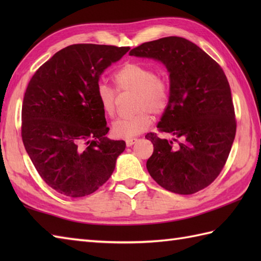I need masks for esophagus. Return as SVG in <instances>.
<instances>
[{
	"label": "esophagus",
	"instance_id": "1",
	"mask_svg": "<svg viewBox=\"0 0 261 261\" xmlns=\"http://www.w3.org/2000/svg\"><path fill=\"white\" fill-rule=\"evenodd\" d=\"M137 141H138L137 138H130V139L125 140V145H126V147H131L132 145H135Z\"/></svg>",
	"mask_w": 261,
	"mask_h": 261
}]
</instances>
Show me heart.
Masks as SVG:
<instances>
[{
  "label": "heart",
  "mask_w": 261,
  "mask_h": 261,
  "mask_svg": "<svg viewBox=\"0 0 261 261\" xmlns=\"http://www.w3.org/2000/svg\"><path fill=\"white\" fill-rule=\"evenodd\" d=\"M113 81L121 94H134L132 108L136 112L115 120L112 134L129 139L145 132L152 122V114L159 115L167 109L170 99L168 80L157 74L153 67L140 62H127L115 71ZM96 96L104 113L110 118L115 115L118 95L104 83L96 87Z\"/></svg>",
  "instance_id": "b5f03b06"
}]
</instances>
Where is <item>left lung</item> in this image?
Instances as JSON below:
<instances>
[{"label":"left lung","mask_w":261,"mask_h":261,"mask_svg":"<svg viewBox=\"0 0 261 261\" xmlns=\"http://www.w3.org/2000/svg\"><path fill=\"white\" fill-rule=\"evenodd\" d=\"M130 56L160 60L169 71L170 99L158 130L174 141L147 134L153 145L147 169L165 190L190 195L207 187L223 169L237 120L229 82L221 66L195 43L166 37L132 49Z\"/></svg>","instance_id":"obj_1"}]
</instances>
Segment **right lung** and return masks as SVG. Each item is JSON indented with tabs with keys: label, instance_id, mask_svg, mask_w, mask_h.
<instances>
[{
	"label": "right lung",
	"instance_id": "obj_1",
	"mask_svg": "<svg viewBox=\"0 0 261 261\" xmlns=\"http://www.w3.org/2000/svg\"><path fill=\"white\" fill-rule=\"evenodd\" d=\"M129 47L77 43L41 65L22 103L21 137L38 174L55 191L82 197L97 191L115 168L123 140L109 126L96 87L103 71Z\"/></svg>",
	"mask_w": 261,
	"mask_h": 261
}]
</instances>
